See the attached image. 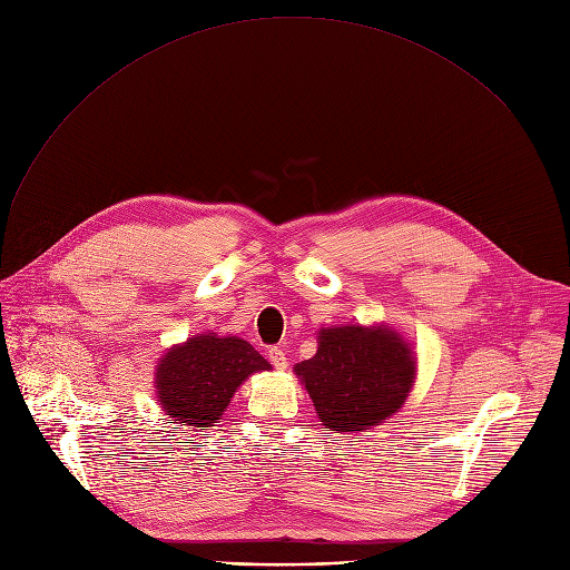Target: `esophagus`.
Masks as SVG:
<instances>
[{"mask_svg": "<svg viewBox=\"0 0 570 570\" xmlns=\"http://www.w3.org/2000/svg\"><path fill=\"white\" fill-rule=\"evenodd\" d=\"M267 358L272 361V365L276 370H285L287 367V356H285V352H283L281 346H269L267 348Z\"/></svg>", "mask_w": 570, "mask_h": 570, "instance_id": "34e87169", "label": "esophagus"}]
</instances>
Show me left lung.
<instances>
[{
	"label": "left lung",
	"instance_id": "8db88e82",
	"mask_svg": "<svg viewBox=\"0 0 570 570\" xmlns=\"http://www.w3.org/2000/svg\"><path fill=\"white\" fill-rule=\"evenodd\" d=\"M294 372L326 429L365 431L404 404L415 361L392 331L356 324L322 331L317 354Z\"/></svg>",
	"mask_w": 570,
	"mask_h": 570
}]
</instances>
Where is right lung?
I'll use <instances>...</instances> for the list:
<instances>
[{"instance_id": "right-lung-1", "label": "right lung", "mask_w": 570, "mask_h": 570, "mask_svg": "<svg viewBox=\"0 0 570 570\" xmlns=\"http://www.w3.org/2000/svg\"><path fill=\"white\" fill-rule=\"evenodd\" d=\"M272 365L239 337L198 335L173 346L157 367V400L175 424L214 426L239 383ZM178 429V426H173Z\"/></svg>"}]
</instances>
